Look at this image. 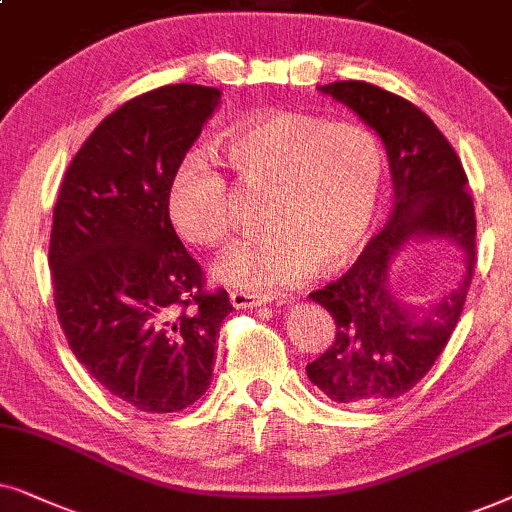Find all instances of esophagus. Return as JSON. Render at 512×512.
Listing matches in <instances>:
<instances>
[{"label": "esophagus", "instance_id": "obj_1", "mask_svg": "<svg viewBox=\"0 0 512 512\" xmlns=\"http://www.w3.org/2000/svg\"><path fill=\"white\" fill-rule=\"evenodd\" d=\"M229 299H231V304H234V309H252V306L264 304L262 297L250 295V292H241V290L229 292Z\"/></svg>", "mask_w": 512, "mask_h": 512}]
</instances>
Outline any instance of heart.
Listing matches in <instances>:
<instances>
[{
  "label": "heart",
  "instance_id": "heart-1",
  "mask_svg": "<svg viewBox=\"0 0 512 512\" xmlns=\"http://www.w3.org/2000/svg\"><path fill=\"white\" fill-rule=\"evenodd\" d=\"M224 159L245 189L264 192L269 231L236 245L215 267L234 288L269 295L358 255L384 185V149L370 128L302 112H271L234 128ZM166 208L187 243L217 248L231 234V194L203 152H189L168 182Z\"/></svg>",
  "mask_w": 512,
  "mask_h": 512
}]
</instances>
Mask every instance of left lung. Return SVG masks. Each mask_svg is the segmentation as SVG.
<instances>
[{"label":"left lung","mask_w":512,"mask_h":512,"mask_svg":"<svg viewBox=\"0 0 512 512\" xmlns=\"http://www.w3.org/2000/svg\"><path fill=\"white\" fill-rule=\"evenodd\" d=\"M363 119L386 147L393 213L358 262L311 292L335 318V342L306 365L311 384L344 405L398 398L419 384L452 337L475 267V208L459 156L417 105L365 84L318 86ZM440 237L459 249L467 274L438 303L414 307L390 288V267L412 240Z\"/></svg>","instance_id":"8db88e82"}]
</instances>
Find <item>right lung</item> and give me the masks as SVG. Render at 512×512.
I'll list each match as a JSON object with an SVG mask.
<instances>
[{"instance_id":"add662e5","label":"right lung","mask_w":512,"mask_h":512,"mask_svg":"<svg viewBox=\"0 0 512 512\" xmlns=\"http://www.w3.org/2000/svg\"><path fill=\"white\" fill-rule=\"evenodd\" d=\"M220 95L173 84L124 102L81 145L53 208L49 264L67 344L140 412H180L208 391L234 311L227 290H203L166 208L170 177Z\"/></svg>"}]
</instances>
